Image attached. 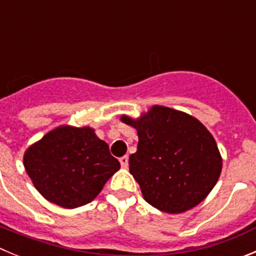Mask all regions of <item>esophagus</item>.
Segmentation results:
<instances>
[{
    "instance_id": "1",
    "label": "esophagus",
    "mask_w": 256,
    "mask_h": 256,
    "mask_svg": "<svg viewBox=\"0 0 256 256\" xmlns=\"http://www.w3.org/2000/svg\"><path fill=\"white\" fill-rule=\"evenodd\" d=\"M119 162H120L122 168H128V156L126 155L122 156L120 159H119Z\"/></svg>"
}]
</instances>
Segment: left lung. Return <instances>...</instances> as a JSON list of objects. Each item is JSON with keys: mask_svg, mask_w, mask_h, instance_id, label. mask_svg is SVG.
Masks as SVG:
<instances>
[{"mask_svg": "<svg viewBox=\"0 0 256 256\" xmlns=\"http://www.w3.org/2000/svg\"><path fill=\"white\" fill-rule=\"evenodd\" d=\"M138 133L130 172L144 198L170 214L200 204L222 172L216 140L198 119L164 106H154L141 119L122 116Z\"/></svg>", "mask_w": 256, "mask_h": 256, "instance_id": "8db88e82", "label": "left lung"}]
</instances>
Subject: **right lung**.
<instances>
[{
  "label": "right lung",
  "mask_w": 256,
  "mask_h": 256,
  "mask_svg": "<svg viewBox=\"0 0 256 256\" xmlns=\"http://www.w3.org/2000/svg\"><path fill=\"white\" fill-rule=\"evenodd\" d=\"M24 166L44 198L73 209L91 202L120 164L94 130L58 126L26 150Z\"/></svg>",
  "instance_id": "obj_1"
}]
</instances>
